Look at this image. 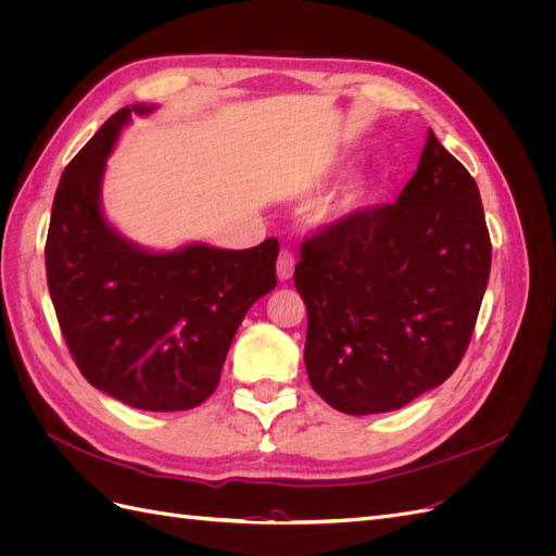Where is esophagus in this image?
Listing matches in <instances>:
<instances>
[{"label": "esophagus", "instance_id": "34e87169", "mask_svg": "<svg viewBox=\"0 0 556 556\" xmlns=\"http://www.w3.org/2000/svg\"><path fill=\"white\" fill-rule=\"evenodd\" d=\"M294 255L290 250H280V255H278V264H276V268H278V278L280 280H290L292 278V274H294Z\"/></svg>", "mask_w": 556, "mask_h": 556}]
</instances>
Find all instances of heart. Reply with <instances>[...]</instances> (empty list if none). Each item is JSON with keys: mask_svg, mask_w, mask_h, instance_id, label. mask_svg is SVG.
<instances>
[{"mask_svg": "<svg viewBox=\"0 0 556 556\" xmlns=\"http://www.w3.org/2000/svg\"><path fill=\"white\" fill-rule=\"evenodd\" d=\"M368 192H371V185H368L366 180H355L350 185V188L333 201V204L323 213V220L325 223H339V220H345L348 215H352L355 211H359L366 199H368Z\"/></svg>", "mask_w": 556, "mask_h": 556, "instance_id": "obj_1", "label": "heart"}]
</instances>
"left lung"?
I'll return each instance as SVG.
<instances>
[{
	"label": "left lung",
	"instance_id": "8db88e82",
	"mask_svg": "<svg viewBox=\"0 0 556 556\" xmlns=\"http://www.w3.org/2000/svg\"><path fill=\"white\" fill-rule=\"evenodd\" d=\"M478 185L429 129L394 204L359 208L301 245L313 390L348 415L399 410L459 366L490 280Z\"/></svg>",
	"mask_w": 556,
	"mask_h": 556
}]
</instances>
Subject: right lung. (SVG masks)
Here are the masks:
<instances>
[{
  "label": "right lung",
  "instance_id": "1",
  "mask_svg": "<svg viewBox=\"0 0 556 556\" xmlns=\"http://www.w3.org/2000/svg\"><path fill=\"white\" fill-rule=\"evenodd\" d=\"M153 109L131 104L113 113L66 164L50 213L46 276L86 380L131 408L172 413L215 392L248 308L276 288L278 241L153 252L106 223V157L131 113Z\"/></svg>",
  "mask_w": 556,
  "mask_h": 556
}]
</instances>
